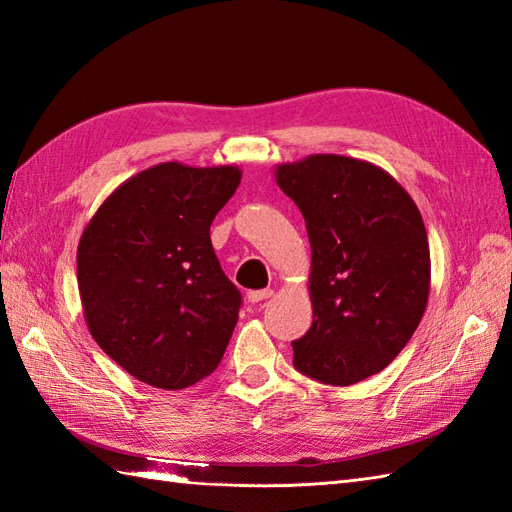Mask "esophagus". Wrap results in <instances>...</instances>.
Segmentation results:
<instances>
[{
	"label": "esophagus",
	"instance_id": "obj_1",
	"mask_svg": "<svg viewBox=\"0 0 512 512\" xmlns=\"http://www.w3.org/2000/svg\"><path fill=\"white\" fill-rule=\"evenodd\" d=\"M268 297H273V290H270V288L246 292V299H248L250 303H259V301H264V299H268Z\"/></svg>",
	"mask_w": 512,
	"mask_h": 512
}]
</instances>
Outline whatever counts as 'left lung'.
<instances>
[{"label": "left lung", "mask_w": 512, "mask_h": 512, "mask_svg": "<svg viewBox=\"0 0 512 512\" xmlns=\"http://www.w3.org/2000/svg\"><path fill=\"white\" fill-rule=\"evenodd\" d=\"M306 220L312 325L292 341L295 367L354 385L394 361L427 308L429 239L411 195L372 162L312 154L275 169Z\"/></svg>", "instance_id": "1"}]
</instances>
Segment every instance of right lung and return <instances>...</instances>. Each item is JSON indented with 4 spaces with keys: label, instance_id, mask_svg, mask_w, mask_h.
Instances as JSON below:
<instances>
[{
    "label": "right lung",
    "instance_id": "right-lung-1",
    "mask_svg": "<svg viewBox=\"0 0 512 512\" xmlns=\"http://www.w3.org/2000/svg\"><path fill=\"white\" fill-rule=\"evenodd\" d=\"M242 169L160 162L125 180L76 250L94 341L140 383L184 389L220 365L242 306L211 244V222Z\"/></svg>",
    "mask_w": 512,
    "mask_h": 512
}]
</instances>
